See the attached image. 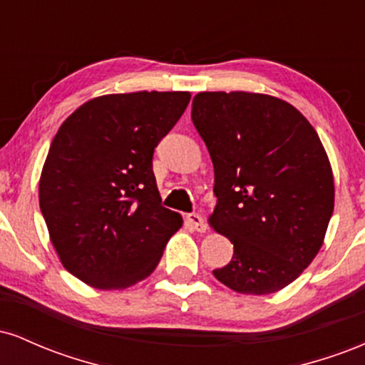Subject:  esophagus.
Masks as SVG:
<instances>
[{
    "label": "esophagus",
    "instance_id": "esophagus-1",
    "mask_svg": "<svg viewBox=\"0 0 365 365\" xmlns=\"http://www.w3.org/2000/svg\"><path fill=\"white\" fill-rule=\"evenodd\" d=\"M187 221H188V225L195 230V232H206V228H207L206 221H204L202 216L197 215V212H190V215L187 216Z\"/></svg>",
    "mask_w": 365,
    "mask_h": 365
}]
</instances>
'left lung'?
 <instances>
[{
	"instance_id": "left-lung-1",
	"label": "left lung",
	"mask_w": 365,
	"mask_h": 365,
	"mask_svg": "<svg viewBox=\"0 0 365 365\" xmlns=\"http://www.w3.org/2000/svg\"><path fill=\"white\" fill-rule=\"evenodd\" d=\"M192 121L215 166L209 223L233 244L212 271L238 293L295 282L319 252L334 207L329 159L299 110L254 92H199Z\"/></svg>"
}]
</instances>
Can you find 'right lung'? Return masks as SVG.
<instances>
[{
	"label": "right lung",
	"instance_id": "obj_1",
	"mask_svg": "<svg viewBox=\"0 0 365 365\" xmlns=\"http://www.w3.org/2000/svg\"><path fill=\"white\" fill-rule=\"evenodd\" d=\"M188 101V92L108 94L63 121L41 173L39 206L75 278L120 290L156 269L182 216L161 206L153 154Z\"/></svg>",
	"mask_w": 365,
	"mask_h": 365
}]
</instances>
